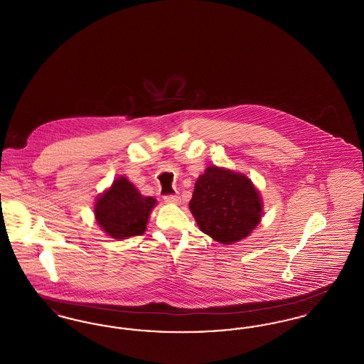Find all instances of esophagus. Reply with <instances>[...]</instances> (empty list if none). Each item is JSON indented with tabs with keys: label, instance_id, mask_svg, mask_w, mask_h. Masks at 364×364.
I'll return each instance as SVG.
<instances>
[{
	"label": "esophagus",
	"instance_id": "34e87169",
	"mask_svg": "<svg viewBox=\"0 0 364 364\" xmlns=\"http://www.w3.org/2000/svg\"><path fill=\"white\" fill-rule=\"evenodd\" d=\"M164 200L166 203H171V205H180L181 203V199L178 195H166L164 196Z\"/></svg>",
	"mask_w": 364,
	"mask_h": 364
}]
</instances>
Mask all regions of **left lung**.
<instances>
[{
    "instance_id": "8db88e82",
    "label": "left lung",
    "mask_w": 364,
    "mask_h": 364,
    "mask_svg": "<svg viewBox=\"0 0 364 364\" xmlns=\"http://www.w3.org/2000/svg\"><path fill=\"white\" fill-rule=\"evenodd\" d=\"M263 203L252 181L215 165L195 183L190 210L199 229L215 242H240L260 223Z\"/></svg>"
}]
</instances>
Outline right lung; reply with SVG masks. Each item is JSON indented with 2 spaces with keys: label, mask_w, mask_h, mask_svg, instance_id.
<instances>
[{
  "label": "right lung",
  "mask_w": 364,
  "mask_h": 364,
  "mask_svg": "<svg viewBox=\"0 0 364 364\" xmlns=\"http://www.w3.org/2000/svg\"><path fill=\"white\" fill-rule=\"evenodd\" d=\"M156 205L153 196H143L127 177L122 176L98 196L94 214L105 233L120 240L143 235Z\"/></svg>",
  "instance_id": "obj_1"
}]
</instances>
